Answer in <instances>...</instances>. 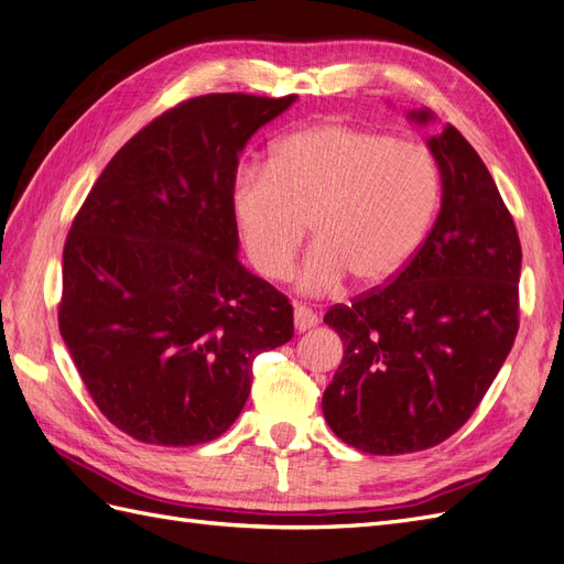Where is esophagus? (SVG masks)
Masks as SVG:
<instances>
[{"instance_id":"1","label":"esophagus","mask_w":564,"mask_h":564,"mask_svg":"<svg viewBox=\"0 0 564 564\" xmlns=\"http://www.w3.org/2000/svg\"><path fill=\"white\" fill-rule=\"evenodd\" d=\"M293 316H295V328L300 330V334H305V330L319 324V316H316L307 305H295Z\"/></svg>"}]
</instances>
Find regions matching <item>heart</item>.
I'll return each mask as SVG.
<instances>
[{
  "label": "heart",
  "instance_id": "1",
  "mask_svg": "<svg viewBox=\"0 0 564 564\" xmlns=\"http://www.w3.org/2000/svg\"><path fill=\"white\" fill-rule=\"evenodd\" d=\"M441 173L416 142L328 121L273 142L264 169H240L230 209L252 267L281 281L312 226L297 283L328 293L345 276L377 288L405 269L438 207Z\"/></svg>",
  "mask_w": 564,
  "mask_h": 564
}]
</instances>
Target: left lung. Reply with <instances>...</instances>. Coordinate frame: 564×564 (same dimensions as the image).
<instances>
[{
    "label": "left lung",
    "instance_id": "obj_1",
    "mask_svg": "<svg viewBox=\"0 0 564 564\" xmlns=\"http://www.w3.org/2000/svg\"><path fill=\"white\" fill-rule=\"evenodd\" d=\"M416 123L431 111H412ZM443 183L422 248L388 285L334 305L324 322L343 362L322 400L330 431L369 455H405L451 438L498 377L519 328L512 214L455 126L429 138Z\"/></svg>",
    "mask_w": 564,
    "mask_h": 564
}]
</instances>
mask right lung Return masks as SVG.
Returning <instances> with one entry per match:
<instances>
[{"instance_id":"right-lung-1","label":"right lung","mask_w":564,"mask_h":564,"mask_svg":"<svg viewBox=\"0 0 564 564\" xmlns=\"http://www.w3.org/2000/svg\"><path fill=\"white\" fill-rule=\"evenodd\" d=\"M295 102L185 99L99 173L64 245L59 330L107 420L140 443L219 438L293 305L238 262L230 183L248 140Z\"/></svg>"}]
</instances>
